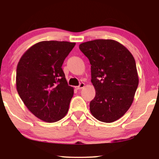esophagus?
<instances>
[{
	"label": "esophagus",
	"instance_id": "esophagus-1",
	"mask_svg": "<svg viewBox=\"0 0 159 159\" xmlns=\"http://www.w3.org/2000/svg\"><path fill=\"white\" fill-rule=\"evenodd\" d=\"M84 87V83H83V82H81V83L80 84L79 86L75 87V88H76V89H77V90H80V89L83 88Z\"/></svg>",
	"mask_w": 159,
	"mask_h": 159
}]
</instances>
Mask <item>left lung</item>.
<instances>
[{"mask_svg": "<svg viewBox=\"0 0 159 159\" xmlns=\"http://www.w3.org/2000/svg\"><path fill=\"white\" fill-rule=\"evenodd\" d=\"M80 49L90 61L95 96L90 103L98 120L111 123L124 116L133 102L139 78L136 63L127 48L114 40H91Z\"/></svg>", "mask_w": 159, "mask_h": 159, "instance_id": "left-lung-1", "label": "left lung"}]
</instances>
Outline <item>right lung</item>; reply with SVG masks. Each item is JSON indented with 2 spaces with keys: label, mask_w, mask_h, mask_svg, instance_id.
Here are the masks:
<instances>
[{
  "label": "right lung",
  "mask_w": 159,
  "mask_h": 159,
  "mask_svg": "<svg viewBox=\"0 0 159 159\" xmlns=\"http://www.w3.org/2000/svg\"><path fill=\"white\" fill-rule=\"evenodd\" d=\"M75 43L42 41L30 47L16 68V90L28 109L46 122L66 116L74 95L62 64Z\"/></svg>",
  "instance_id": "obj_1"
}]
</instances>
